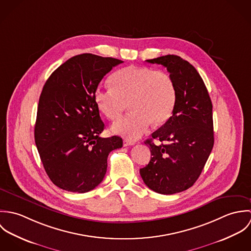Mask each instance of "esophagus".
<instances>
[{"label": "esophagus", "mask_w": 251, "mask_h": 251, "mask_svg": "<svg viewBox=\"0 0 251 251\" xmlns=\"http://www.w3.org/2000/svg\"><path fill=\"white\" fill-rule=\"evenodd\" d=\"M132 145H134L133 141H130V140H128V139H125V140H124V146H125V147L132 146Z\"/></svg>", "instance_id": "34e87169"}]
</instances>
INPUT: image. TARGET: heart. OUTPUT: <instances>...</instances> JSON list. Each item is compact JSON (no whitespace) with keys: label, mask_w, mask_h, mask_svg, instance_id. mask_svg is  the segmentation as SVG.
Segmentation results:
<instances>
[{"label":"heart","mask_w":251,"mask_h":251,"mask_svg":"<svg viewBox=\"0 0 251 251\" xmlns=\"http://www.w3.org/2000/svg\"><path fill=\"white\" fill-rule=\"evenodd\" d=\"M113 86L99 85L95 100L110 120L119 118L129 105L130 111L117 120L114 133L130 140L140 138L151 124H164L172 115L177 101V89L171 75L148 67L130 66L116 72Z\"/></svg>","instance_id":"heart-1"}]
</instances>
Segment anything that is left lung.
<instances>
[{"mask_svg":"<svg viewBox=\"0 0 251 251\" xmlns=\"http://www.w3.org/2000/svg\"><path fill=\"white\" fill-rule=\"evenodd\" d=\"M147 62L167 69L176 85L177 101L168 121L145 141L151 156L140 175L151 190L174 194L194 184L213 150V104L203 79L187 61L166 55ZM153 139L162 144H152Z\"/></svg>","mask_w":251,"mask_h":251,"instance_id":"1","label":"left lung"}]
</instances>
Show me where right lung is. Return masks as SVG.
Returning a JSON list of instances; mask_svg holds the SVG:
<instances>
[{"instance_id": "add662e5", "label": "right lung", "mask_w": 251, "mask_h": 251, "mask_svg": "<svg viewBox=\"0 0 251 251\" xmlns=\"http://www.w3.org/2000/svg\"><path fill=\"white\" fill-rule=\"evenodd\" d=\"M114 58L81 54L53 72L39 97L35 141L46 174L58 187L84 193L104 178L110 151L123 147L119 136L101 138L104 129L95 91L114 67Z\"/></svg>"}]
</instances>
